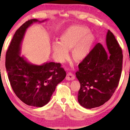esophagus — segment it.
I'll return each mask as SVG.
<instances>
[{
	"instance_id": "obj_1",
	"label": "esophagus",
	"mask_w": 130,
	"mask_h": 130,
	"mask_svg": "<svg viewBox=\"0 0 130 130\" xmlns=\"http://www.w3.org/2000/svg\"><path fill=\"white\" fill-rule=\"evenodd\" d=\"M75 79V76L73 73H72L71 72H69L67 74V76H66V80H73Z\"/></svg>"
}]
</instances>
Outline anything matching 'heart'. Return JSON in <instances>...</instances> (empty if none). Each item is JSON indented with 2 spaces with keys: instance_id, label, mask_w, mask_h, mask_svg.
<instances>
[{
  "instance_id": "b5f03b06",
  "label": "heart",
  "mask_w": 130,
  "mask_h": 130,
  "mask_svg": "<svg viewBox=\"0 0 130 130\" xmlns=\"http://www.w3.org/2000/svg\"><path fill=\"white\" fill-rule=\"evenodd\" d=\"M95 40V37L86 27L70 26L61 35L60 42L53 44V56L57 61L63 63L69 57V51L74 48V57L77 60H84L91 52Z\"/></svg>"
}]
</instances>
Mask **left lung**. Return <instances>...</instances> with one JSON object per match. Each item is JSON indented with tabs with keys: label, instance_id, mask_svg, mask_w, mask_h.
<instances>
[{
	"label": "left lung",
	"instance_id": "1",
	"mask_svg": "<svg viewBox=\"0 0 130 130\" xmlns=\"http://www.w3.org/2000/svg\"><path fill=\"white\" fill-rule=\"evenodd\" d=\"M105 50L98 43L79 64L76 77L80 84L78 102L87 109L98 107L109 100L118 86L121 74L122 50L109 30Z\"/></svg>",
	"mask_w": 130,
	"mask_h": 130
}]
</instances>
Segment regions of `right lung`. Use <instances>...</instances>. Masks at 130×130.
I'll return each instance as SVG.
<instances>
[{"instance_id":"obj_1","label":"right lung","mask_w":130,"mask_h":130,"mask_svg":"<svg viewBox=\"0 0 130 130\" xmlns=\"http://www.w3.org/2000/svg\"><path fill=\"white\" fill-rule=\"evenodd\" d=\"M47 20L32 19L24 23L14 34L6 54L5 66L12 89L23 102L35 107L47 104L57 85L66 76L60 63L34 64L21 56V44L27 28L34 23Z\"/></svg>"}]
</instances>
